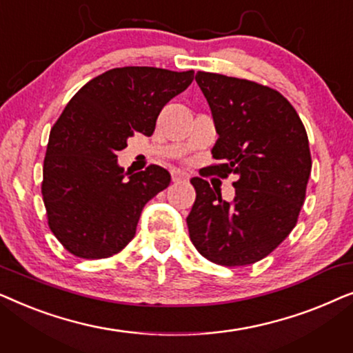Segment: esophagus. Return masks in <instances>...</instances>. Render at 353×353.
<instances>
[{"mask_svg":"<svg viewBox=\"0 0 353 353\" xmlns=\"http://www.w3.org/2000/svg\"><path fill=\"white\" fill-rule=\"evenodd\" d=\"M190 180V175L185 172H180V170H173L172 172V181L173 183H180V181H186Z\"/></svg>","mask_w":353,"mask_h":353,"instance_id":"obj_1","label":"esophagus"}]
</instances>
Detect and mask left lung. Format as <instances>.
<instances>
[{"instance_id": "1", "label": "left lung", "mask_w": 353, "mask_h": 353, "mask_svg": "<svg viewBox=\"0 0 353 353\" xmlns=\"http://www.w3.org/2000/svg\"><path fill=\"white\" fill-rule=\"evenodd\" d=\"M219 133L212 175L238 176L234 199H221L209 181L192 178L194 205L186 223L202 257L243 267L273 252L297 223L305 201L312 156L292 104L255 81L197 72Z\"/></svg>"}]
</instances>
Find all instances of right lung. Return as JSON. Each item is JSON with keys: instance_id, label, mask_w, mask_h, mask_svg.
<instances>
[{"instance_id": "1", "label": "right lung", "mask_w": 353, "mask_h": 353, "mask_svg": "<svg viewBox=\"0 0 353 353\" xmlns=\"http://www.w3.org/2000/svg\"><path fill=\"white\" fill-rule=\"evenodd\" d=\"M194 72L117 67L77 91L51 128L41 194L48 225L80 259H105L134 238L143 207L170 185L159 165L125 172L117 152L134 133L151 137L163 105Z\"/></svg>"}]
</instances>
